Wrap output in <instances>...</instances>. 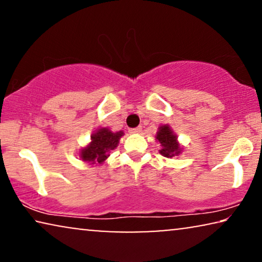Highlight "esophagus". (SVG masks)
Returning a JSON list of instances; mask_svg holds the SVG:
<instances>
[{"label":"esophagus","mask_w":262,"mask_h":262,"mask_svg":"<svg viewBox=\"0 0 262 262\" xmlns=\"http://www.w3.org/2000/svg\"><path fill=\"white\" fill-rule=\"evenodd\" d=\"M142 131V127L138 126V127H135V128H130V134H139V132Z\"/></svg>","instance_id":"34e87169"}]
</instances>
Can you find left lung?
<instances>
[{
    "mask_svg": "<svg viewBox=\"0 0 262 262\" xmlns=\"http://www.w3.org/2000/svg\"><path fill=\"white\" fill-rule=\"evenodd\" d=\"M156 141L161 144L160 154L167 159L179 156L182 152V146L178 141V136L174 134L169 125H161L155 136Z\"/></svg>",
    "mask_w": 262,
    "mask_h": 262,
    "instance_id": "1",
    "label": "left lung"
}]
</instances>
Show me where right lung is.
<instances>
[{
  "mask_svg": "<svg viewBox=\"0 0 262 262\" xmlns=\"http://www.w3.org/2000/svg\"><path fill=\"white\" fill-rule=\"evenodd\" d=\"M123 136V131L113 132L108 127H100L91 136V142L78 150V157L91 166L102 164L108 159L111 150L117 148Z\"/></svg>",
  "mask_w": 262,
  "mask_h": 262,
  "instance_id": "add662e5",
  "label": "right lung"
}]
</instances>
